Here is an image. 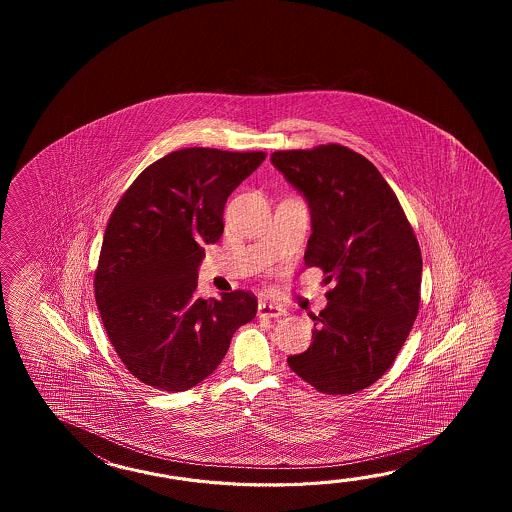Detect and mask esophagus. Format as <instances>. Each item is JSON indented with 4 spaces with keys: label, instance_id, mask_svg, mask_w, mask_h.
Listing matches in <instances>:
<instances>
[{
    "label": "esophagus",
    "instance_id": "34e87169",
    "mask_svg": "<svg viewBox=\"0 0 512 512\" xmlns=\"http://www.w3.org/2000/svg\"><path fill=\"white\" fill-rule=\"evenodd\" d=\"M283 313H285V311H283L280 305L265 304V302H263V304H260V307H258V315L265 316V318H280Z\"/></svg>",
    "mask_w": 512,
    "mask_h": 512
}]
</instances>
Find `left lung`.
Listing matches in <instances>:
<instances>
[{
    "label": "left lung",
    "instance_id": "obj_1",
    "mask_svg": "<svg viewBox=\"0 0 512 512\" xmlns=\"http://www.w3.org/2000/svg\"><path fill=\"white\" fill-rule=\"evenodd\" d=\"M271 161L311 208L305 267L335 282L326 309L313 316V344L289 357V368L320 393L362 392L390 370L419 313V241L364 155L329 142L280 150Z\"/></svg>",
    "mask_w": 512,
    "mask_h": 512
}]
</instances>
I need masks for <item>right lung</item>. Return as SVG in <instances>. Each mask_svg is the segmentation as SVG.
Masks as SVG:
<instances>
[{
    "instance_id": "add662e5",
    "label": "right lung",
    "mask_w": 512,
    "mask_h": 512,
    "mask_svg": "<svg viewBox=\"0 0 512 512\" xmlns=\"http://www.w3.org/2000/svg\"><path fill=\"white\" fill-rule=\"evenodd\" d=\"M265 152L183 148L144 168L109 216L95 269L104 329L135 379L185 392L207 379L258 300L232 291L196 294L205 243L223 234L227 197Z\"/></svg>"
}]
</instances>
